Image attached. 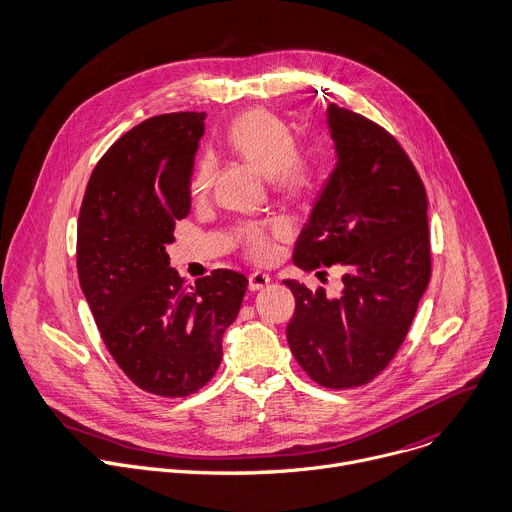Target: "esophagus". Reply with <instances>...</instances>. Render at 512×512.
<instances>
[{
  "mask_svg": "<svg viewBox=\"0 0 512 512\" xmlns=\"http://www.w3.org/2000/svg\"><path fill=\"white\" fill-rule=\"evenodd\" d=\"M270 284V274H266V272H252L250 276H248V288L250 290H262L264 286H268Z\"/></svg>",
  "mask_w": 512,
  "mask_h": 512,
  "instance_id": "esophagus-1",
  "label": "esophagus"
}]
</instances>
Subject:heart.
<instances>
[{
    "label": "heart",
    "instance_id": "obj_1",
    "mask_svg": "<svg viewBox=\"0 0 512 512\" xmlns=\"http://www.w3.org/2000/svg\"><path fill=\"white\" fill-rule=\"evenodd\" d=\"M226 145L264 175L270 185L288 195H300L315 187L321 175L319 157L296 147L290 127L266 109H252L236 117L226 131ZM212 181V163L203 159L197 167L195 183L203 189ZM288 232L284 220H272L266 226H248L242 230V244L256 260H270L276 254V238Z\"/></svg>",
    "mask_w": 512,
    "mask_h": 512
}]
</instances>
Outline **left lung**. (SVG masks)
Here are the masks:
<instances>
[{
    "label": "left lung",
    "instance_id": "8db88e82",
    "mask_svg": "<svg viewBox=\"0 0 512 512\" xmlns=\"http://www.w3.org/2000/svg\"><path fill=\"white\" fill-rule=\"evenodd\" d=\"M327 127L337 163L296 240L294 264L341 266L343 290L331 298L284 280L296 300L286 339L313 381L349 389L389 365L428 288V197L383 127L335 102Z\"/></svg>",
    "mask_w": 512,
    "mask_h": 512
}]
</instances>
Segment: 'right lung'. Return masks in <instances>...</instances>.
<instances>
[{"label": "right lung", "mask_w": 512, "mask_h": 512, "mask_svg": "<svg viewBox=\"0 0 512 512\" xmlns=\"http://www.w3.org/2000/svg\"><path fill=\"white\" fill-rule=\"evenodd\" d=\"M206 113H171L125 133L96 163L76 238L80 288L100 337L141 389L183 397L222 363L248 278L214 270L187 284L165 244L191 208V171Z\"/></svg>", "instance_id": "add662e5"}]
</instances>
